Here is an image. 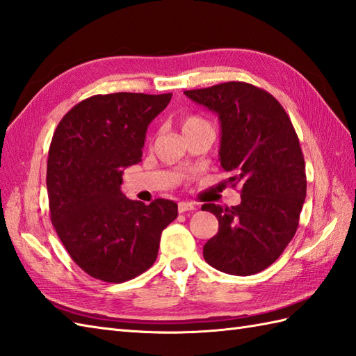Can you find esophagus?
<instances>
[{"instance_id":"obj_1","label":"esophagus","mask_w":356,"mask_h":356,"mask_svg":"<svg viewBox=\"0 0 356 356\" xmlns=\"http://www.w3.org/2000/svg\"><path fill=\"white\" fill-rule=\"evenodd\" d=\"M177 209H179V213H186V211H194L195 205L191 202H179Z\"/></svg>"}]
</instances>
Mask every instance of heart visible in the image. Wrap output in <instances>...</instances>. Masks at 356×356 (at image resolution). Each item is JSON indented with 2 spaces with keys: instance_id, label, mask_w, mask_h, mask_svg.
I'll use <instances>...</instances> for the list:
<instances>
[{
  "instance_id": "b5f03b06",
  "label": "heart",
  "mask_w": 356,
  "mask_h": 356,
  "mask_svg": "<svg viewBox=\"0 0 356 356\" xmlns=\"http://www.w3.org/2000/svg\"><path fill=\"white\" fill-rule=\"evenodd\" d=\"M200 127H211V125L203 118L194 116V115L186 116V118H184L182 120H180V128H182L184 134L190 133V131L195 130V128H200Z\"/></svg>"
}]
</instances>
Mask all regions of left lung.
<instances>
[{"label": "left lung", "mask_w": 356, "mask_h": 356, "mask_svg": "<svg viewBox=\"0 0 356 356\" xmlns=\"http://www.w3.org/2000/svg\"><path fill=\"white\" fill-rule=\"evenodd\" d=\"M184 93L218 115L220 163L241 194L237 207H202L218 220V232L203 246V257L226 274H257L283 254L298 228L307 186L298 136L282 104L248 82Z\"/></svg>", "instance_id": "8db88e82"}]
</instances>
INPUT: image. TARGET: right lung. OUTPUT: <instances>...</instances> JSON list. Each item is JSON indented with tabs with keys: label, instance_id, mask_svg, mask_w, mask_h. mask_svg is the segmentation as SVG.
I'll list each match as a JSON object with an SVG mask.
<instances>
[{
	"label": "right lung",
	"instance_id": "obj_1",
	"mask_svg": "<svg viewBox=\"0 0 356 356\" xmlns=\"http://www.w3.org/2000/svg\"><path fill=\"white\" fill-rule=\"evenodd\" d=\"M172 93L95 95L67 113L47 159L50 218L78 266L105 283H124L156 261L177 203L145 205L120 191L127 166L140 162L151 120Z\"/></svg>",
	"mask_w": 356,
	"mask_h": 356
}]
</instances>
